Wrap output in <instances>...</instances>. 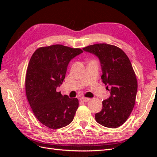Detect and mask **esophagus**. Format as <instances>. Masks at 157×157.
Instances as JSON below:
<instances>
[{"instance_id":"obj_1","label":"esophagus","mask_w":157,"mask_h":157,"mask_svg":"<svg viewBox=\"0 0 157 157\" xmlns=\"http://www.w3.org/2000/svg\"><path fill=\"white\" fill-rule=\"evenodd\" d=\"M90 100V98H80V101H82L83 102H87V101H89Z\"/></svg>"}]
</instances>
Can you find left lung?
I'll list each match as a JSON object with an SVG mask.
<instances>
[{"mask_svg": "<svg viewBox=\"0 0 157 157\" xmlns=\"http://www.w3.org/2000/svg\"><path fill=\"white\" fill-rule=\"evenodd\" d=\"M82 49L99 58L102 82L110 92L102 101L101 111L95 115L96 121L107 128L119 127L130 115L136 101L137 82L130 61L121 48L111 44H96Z\"/></svg>", "mask_w": 157, "mask_h": 157, "instance_id": "1", "label": "left lung"}]
</instances>
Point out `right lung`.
I'll list each match as a JSON object with an SVG mask.
<instances>
[{
    "mask_svg": "<svg viewBox=\"0 0 157 157\" xmlns=\"http://www.w3.org/2000/svg\"><path fill=\"white\" fill-rule=\"evenodd\" d=\"M82 52L55 44L40 47L31 56L25 77L27 98L38 121L51 129L69 124L78 107L77 98L62 96L56 88L62 84L70 61Z\"/></svg>",
    "mask_w": 157,
    "mask_h": 157,
    "instance_id": "1",
    "label": "right lung"
}]
</instances>
